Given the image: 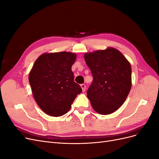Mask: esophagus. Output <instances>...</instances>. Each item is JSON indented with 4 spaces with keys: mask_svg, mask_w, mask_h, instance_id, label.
I'll list each match as a JSON object with an SVG mask.
<instances>
[{
    "mask_svg": "<svg viewBox=\"0 0 159 159\" xmlns=\"http://www.w3.org/2000/svg\"><path fill=\"white\" fill-rule=\"evenodd\" d=\"M81 89H82V91H83V92H84V91H85V84H81Z\"/></svg>",
    "mask_w": 159,
    "mask_h": 159,
    "instance_id": "1",
    "label": "esophagus"
}]
</instances>
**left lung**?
<instances>
[{
	"mask_svg": "<svg viewBox=\"0 0 159 159\" xmlns=\"http://www.w3.org/2000/svg\"><path fill=\"white\" fill-rule=\"evenodd\" d=\"M84 58L93 78L87 91L91 106L102 115L115 112L131 90V64L121 52L111 47L86 53Z\"/></svg>",
	"mask_w": 159,
	"mask_h": 159,
	"instance_id": "obj_1",
	"label": "left lung"
}]
</instances>
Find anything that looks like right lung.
<instances>
[{
    "label": "right lung",
    "mask_w": 159,
    "mask_h": 159,
    "mask_svg": "<svg viewBox=\"0 0 159 159\" xmlns=\"http://www.w3.org/2000/svg\"><path fill=\"white\" fill-rule=\"evenodd\" d=\"M76 54L69 52L44 53L37 58L29 74V83L38 106L53 117L71 109L82 89L74 81L71 66Z\"/></svg>",
    "instance_id": "obj_1"
}]
</instances>
